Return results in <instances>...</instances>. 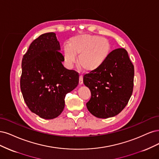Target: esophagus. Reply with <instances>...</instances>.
<instances>
[{
	"label": "esophagus",
	"mask_w": 159,
	"mask_h": 159,
	"mask_svg": "<svg viewBox=\"0 0 159 159\" xmlns=\"http://www.w3.org/2000/svg\"><path fill=\"white\" fill-rule=\"evenodd\" d=\"M83 83V75H80L79 76V84H82Z\"/></svg>",
	"instance_id": "34e87169"
}]
</instances>
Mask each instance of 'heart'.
<instances>
[{"instance_id": "obj_1", "label": "heart", "mask_w": 159, "mask_h": 159, "mask_svg": "<svg viewBox=\"0 0 159 159\" xmlns=\"http://www.w3.org/2000/svg\"><path fill=\"white\" fill-rule=\"evenodd\" d=\"M110 44L105 38L88 34L70 38L69 45L63 47V60L66 66L72 67L79 56L78 63L86 71L99 69L104 63L110 53Z\"/></svg>"}]
</instances>
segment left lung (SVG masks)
<instances>
[{
	"label": "left lung",
	"instance_id": "obj_1",
	"mask_svg": "<svg viewBox=\"0 0 159 159\" xmlns=\"http://www.w3.org/2000/svg\"><path fill=\"white\" fill-rule=\"evenodd\" d=\"M134 66L124 48L110 53L100 67L83 76L91 98L87 109L98 118L114 117L124 110L134 89Z\"/></svg>",
	"mask_w": 159,
	"mask_h": 159
}]
</instances>
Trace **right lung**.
Returning a JSON list of instances; mask_svg holds the SVG:
<instances>
[{
	"mask_svg": "<svg viewBox=\"0 0 159 159\" xmlns=\"http://www.w3.org/2000/svg\"><path fill=\"white\" fill-rule=\"evenodd\" d=\"M60 50L56 34H43L30 44L22 61L24 100L30 111L46 120L61 114L66 94L79 84V73L64 67Z\"/></svg>",
	"mask_w": 159,
	"mask_h": 159,
	"instance_id": "obj_1",
	"label": "right lung"
}]
</instances>
